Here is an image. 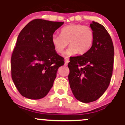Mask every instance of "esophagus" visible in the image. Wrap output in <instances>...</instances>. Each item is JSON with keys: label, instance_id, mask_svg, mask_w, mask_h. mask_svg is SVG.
I'll list each match as a JSON object with an SVG mask.
<instances>
[{"label": "esophagus", "instance_id": "1", "mask_svg": "<svg viewBox=\"0 0 125 125\" xmlns=\"http://www.w3.org/2000/svg\"><path fill=\"white\" fill-rule=\"evenodd\" d=\"M69 62V60L68 58H65V65H68V63Z\"/></svg>", "mask_w": 125, "mask_h": 125}]
</instances>
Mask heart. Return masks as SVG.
I'll return each mask as SVG.
<instances>
[{"label": "heart", "instance_id": "heart-1", "mask_svg": "<svg viewBox=\"0 0 125 125\" xmlns=\"http://www.w3.org/2000/svg\"><path fill=\"white\" fill-rule=\"evenodd\" d=\"M94 32L91 27L81 24H72L63 27L60 31V35L53 34L52 42L58 53H63L70 44L67 52V55L71 56L79 53H86L93 46Z\"/></svg>", "mask_w": 125, "mask_h": 125}]
</instances>
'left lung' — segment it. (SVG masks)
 <instances>
[{
	"label": "left lung",
	"instance_id": "8db88e82",
	"mask_svg": "<svg viewBox=\"0 0 125 125\" xmlns=\"http://www.w3.org/2000/svg\"><path fill=\"white\" fill-rule=\"evenodd\" d=\"M94 42L89 52L71 56L68 67L69 81L77 100L91 103L98 99L108 89L113 74L114 46L112 40L103 25L93 21Z\"/></svg>",
	"mask_w": 125,
	"mask_h": 125
}]
</instances>
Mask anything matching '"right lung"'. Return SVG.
Listing matches in <instances>:
<instances>
[{
	"label": "right lung",
	"mask_w": 125,
	"mask_h": 125,
	"mask_svg": "<svg viewBox=\"0 0 125 125\" xmlns=\"http://www.w3.org/2000/svg\"><path fill=\"white\" fill-rule=\"evenodd\" d=\"M63 23L36 19L19 33L11 56V76L24 97L43 98L53 85L64 58L56 53L52 37Z\"/></svg>",
	"instance_id": "right-lung-1"
}]
</instances>
